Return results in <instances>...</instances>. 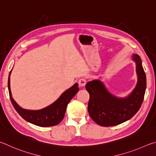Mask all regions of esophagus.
Returning <instances> with one entry per match:
<instances>
[{"instance_id": "obj_1", "label": "esophagus", "mask_w": 156, "mask_h": 156, "mask_svg": "<svg viewBox=\"0 0 156 156\" xmlns=\"http://www.w3.org/2000/svg\"><path fill=\"white\" fill-rule=\"evenodd\" d=\"M86 84V80H85V79L81 78L80 80H79V85H80V86L83 87V86H85Z\"/></svg>"}]
</instances>
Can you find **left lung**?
<instances>
[{"instance_id": "left-lung-1", "label": "left lung", "mask_w": 156, "mask_h": 156, "mask_svg": "<svg viewBox=\"0 0 156 156\" xmlns=\"http://www.w3.org/2000/svg\"><path fill=\"white\" fill-rule=\"evenodd\" d=\"M132 60L136 63L138 81L134 89L128 96L116 97L99 80L86 83V89L90 94L89 114L101 126L110 127L122 123L132 118L140 108L146 90V75L140 56L133 54Z\"/></svg>"}]
</instances>
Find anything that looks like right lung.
<instances>
[{
  "instance_id": "add662e5",
  "label": "right lung",
  "mask_w": 156,
  "mask_h": 156,
  "mask_svg": "<svg viewBox=\"0 0 156 156\" xmlns=\"http://www.w3.org/2000/svg\"><path fill=\"white\" fill-rule=\"evenodd\" d=\"M10 71L8 78V90L11 101L17 112L30 123L39 127H51L58 125L64 119L66 107L70 101L79 91L78 83H76L60 95L55 101L47 107L37 110H27L21 108L13 99L10 88Z\"/></svg>"
}]
</instances>
